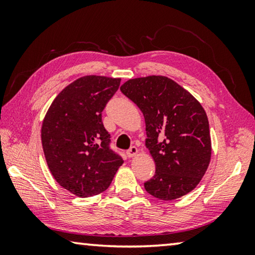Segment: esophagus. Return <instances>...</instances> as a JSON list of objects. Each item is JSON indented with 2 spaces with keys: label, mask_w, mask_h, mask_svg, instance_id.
<instances>
[{
  "label": "esophagus",
  "mask_w": 255,
  "mask_h": 255,
  "mask_svg": "<svg viewBox=\"0 0 255 255\" xmlns=\"http://www.w3.org/2000/svg\"><path fill=\"white\" fill-rule=\"evenodd\" d=\"M137 153H138V149L137 147H135V146H131V147L127 150V155L129 157L135 156V155H137Z\"/></svg>",
  "instance_id": "esophagus-1"
}]
</instances>
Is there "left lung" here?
I'll return each mask as SVG.
<instances>
[{
    "mask_svg": "<svg viewBox=\"0 0 255 255\" xmlns=\"http://www.w3.org/2000/svg\"><path fill=\"white\" fill-rule=\"evenodd\" d=\"M120 91L143 112L146 147L156 171L144 183L149 195L174 200L200 182L211 156L209 123L204 108L187 90L165 76L127 81Z\"/></svg>",
    "mask_w": 255,
    "mask_h": 255,
    "instance_id": "obj_1",
    "label": "left lung"
}]
</instances>
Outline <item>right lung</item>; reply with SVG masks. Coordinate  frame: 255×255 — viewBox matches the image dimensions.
I'll list each match as a JSON object with an SVG mask.
<instances>
[{"label": "right lung", "instance_id": "obj_1", "mask_svg": "<svg viewBox=\"0 0 255 255\" xmlns=\"http://www.w3.org/2000/svg\"><path fill=\"white\" fill-rule=\"evenodd\" d=\"M120 79L89 75L67 85L51 103L41 127V143L51 174L73 195L88 198L109 188L124 163L110 148L102 111Z\"/></svg>", "mask_w": 255, "mask_h": 255}]
</instances>
